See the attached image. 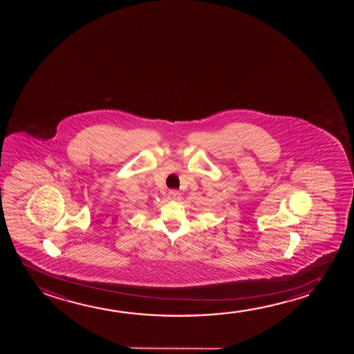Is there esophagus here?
<instances>
[{
	"label": "esophagus",
	"mask_w": 354,
	"mask_h": 354,
	"mask_svg": "<svg viewBox=\"0 0 354 354\" xmlns=\"http://www.w3.org/2000/svg\"><path fill=\"white\" fill-rule=\"evenodd\" d=\"M168 197H169V199H173V201H178L180 198L179 191L171 189V191H169V194H168Z\"/></svg>",
	"instance_id": "34e87169"
}]
</instances>
